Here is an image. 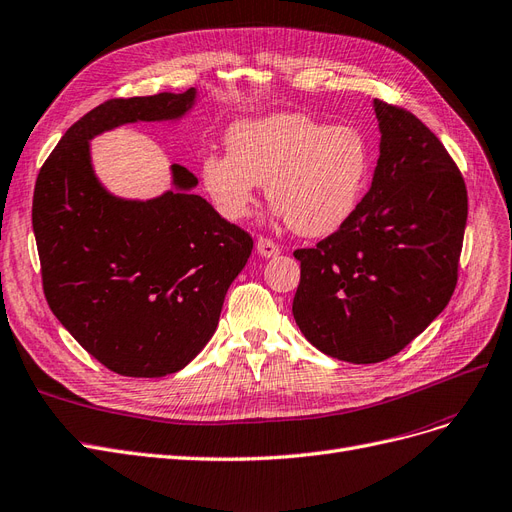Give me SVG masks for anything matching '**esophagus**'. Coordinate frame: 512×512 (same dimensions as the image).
<instances>
[{
	"mask_svg": "<svg viewBox=\"0 0 512 512\" xmlns=\"http://www.w3.org/2000/svg\"><path fill=\"white\" fill-rule=\"evenodd\" d=\"M255 249H257V253L261 255V257H276L278 253H280V246L276 244V242H272V240H268V238H257V242H255Z\"/></svg>",
	"mask_w": 512,
	"mask_h": 512,
	"instance_id": "34e87169",
	"label": "esophagus"
}]
</instances>
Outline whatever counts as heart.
<instances>
[{
    "label": "heart",
    "mask_w": 512,
    "mask_h": 512,
    "mask_svg": "<svg viewBox=\"0 0 512 512\" xmlns=\"http://www.w3.org/2000/svg\"><path fill=\"white\" fill-rule=\"evenodd\" d=\"M229 153H206L202 185L223 219H249L263 183L276 217L295 234L319 238L351 219L372 168L370 144L355 127H332L302 112L232 125Z\"/></svg>",
    "instance_id": "1"
}]
</instances>
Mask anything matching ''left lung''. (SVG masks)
I'll use <instances>...</instances> for the list:
<instances>
[{"label": "left lung", "instance_id": "obj_1", "mask_svg": "<svg viewBox=\"0 0 512 512\" xmlns=\"http://www.w3.org/2000/svg\"><path fill=\"white\" fill-rule=\"evenodd\" d=\"M381 131L372 185L332 236L300 249L293 319L349 364L400 353L449 304L468 193L447 148L415 114L374 100Z\"/></svg>", "mask_w": 512, "mask_h": 512}]
</instances>
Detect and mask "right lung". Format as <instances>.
I'll return each instance as SVG.
<instances>
[{
    "instance_id": "add662e5",
    "label": "right lung",
    "mask_w": 512,
    "mask_h": 512,
    "mask_svg": "<svg viewBox=\"0 0 512 512\" xmlns=\"http://www.w3.org/2000/svg\"><path fill=\"white\" fill-rule=\"evenodd\" d=\"M195 104V89L104 102L65 131L36 180L31 223L46 302L82 349L123 376L183 370L212 338L253 251L178 163L172 189L151 200L114 195L95 174V136L178 123Z\"/></svg>"
}]
</instances>
